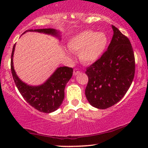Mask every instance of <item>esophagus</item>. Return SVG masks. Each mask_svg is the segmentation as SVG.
Masks as SVG:
<instances>
[{
  "label": "esophagus",
  "instance_id": "1",
  "mask_svg": "<svg viewBox=\"0 0 148 148\" xmlns=\"http://www.w3.org/2000/svg\"><path fill=\"white\" fill-rule=\"evenodd\" d=\"M79 73H80V71L79 70V69L75 68L74 69V73H73V74H74V76H76V75H77V74H79Z\"/></svg>",
  "mask_w": 148,
  "mask_h": 148
}]
</instances>
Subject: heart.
Here are the masks:
<instances>
[{"mask_svg":"<svg viewBox=\"0 0 148 148\" xmlns=\"http://www.w3.org/2000/svg\"><path fill=\"white\" fill-rule=\"evenodd\" d=\"M108 37L104 33L92 30L81 32L73 37L68 42L69 50L79 53L84 63H92L97 60L107 48Z\"/></svg>","mask_w":148,"mask_h":148,"instance_id":"obj_1","label":"heart"}]
</instances>
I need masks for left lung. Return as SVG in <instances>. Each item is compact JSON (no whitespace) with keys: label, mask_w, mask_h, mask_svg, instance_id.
<instances>
[{"label":"left lung","mask_w":148,"mask_h":148,"mask_svg":"<svg viewBox=\"0 0 148 148\" xmlns=\"http://www.w3.org/2000/svg\"><path fill=\"white\" fill-rule=\"evenodd\" d=\"M113 36L107 50L86 68L85 93L92 106L109 108L125 96L133 81L135 58L128 37L112 25Z\"/></svg>","instance_id":"obj_1"}]
</instances>
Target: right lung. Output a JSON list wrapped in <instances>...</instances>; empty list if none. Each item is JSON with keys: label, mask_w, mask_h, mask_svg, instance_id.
Listing matches in <instances>:
<instances>
[{"label": "right lung", "mask_w": 148, "mask_h": 148, "mask_svg": "<svg viewBox=\"0 0 148 148\" xmlns=\"http://www.w3.org/2000/svg\"><path fill=\"white\" fill-rule=\"evenodd\" d=\"M28 31H35L59 36L58 32L53 28L31 29L25 32ZM14 48L15 44L11 56L12 74L16 88L23 99L28 104L40 112L49 113L56 111L64 99V88L72 76L73 69L68 67H58L45 84L39 86H30L22 82L15 72L13 66Z\"/></svg>", "instance_id": "add662e5"}]
</instances>
